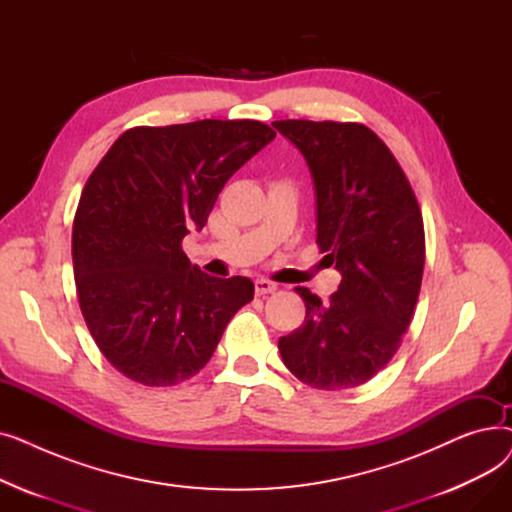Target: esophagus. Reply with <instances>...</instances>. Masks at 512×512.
Masks as SVG:
<instances>
[{"instance_id": "esophagus-1", "label": "esophagus", "mask_w": 512, "mask_h": 512, "mask_svg": "<svg viewBox=\"0 0 512 512\" xmlns=\"http://www.w3.org/2000/svg\"><path fill=\"white\" fill-rule=\"evenodd\" d=\"M276 290H278V284H274L272 280H265V278L255 280V292H257V297H263V294H270V292H276Z\"/></svg>"}]
</instances>
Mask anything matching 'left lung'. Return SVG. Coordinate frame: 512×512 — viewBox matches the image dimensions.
Listing matches in <instances>:
<instances>
[{
	"mask_svg": "<svg viewBox=\"0 0 512 512\" xmlns=\"http://www.w3.org/2000/svg\"><path fill=\"white\" fill-rule=\"evenodd\" d=\"M305 155L317 195V247L342 274L303 326L278 342L294 378L317 390L369 382L394 357L421 290L425 232L417 197L388 145L359 122L278 120Z\"/></svg>",
	"mask_w": 512,
	"mask_h": 512,
	"instance_id": "obj_1",
	"label": "left lung"
}]
</instances>
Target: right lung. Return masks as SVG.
<instances>
[{
  "mask_svg": "<svg viewBox=\"0 0 512 512\" xmlns=\"http://www.w3.org/2000/svg\"><path fill=\"white\" fill-rule=\"evenodd\" d=\"M276 137L257 120L134 126L89 176L72 226L78 305L103 357L166 388L199 373L251 280L211 278L182 251L230 176Z\"/></svg>",
  "mask_w": 512,
  "mask_h": 512,
  "instance_id": "obj_1",
  "label": "right lung"
}]
</instances>
